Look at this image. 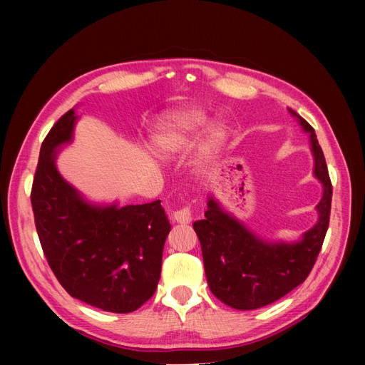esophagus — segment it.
<instances>
[{
	"mask_svg": "<svg viewBox=\"0 0 365 365\" xmlns=\"http://www.w3.org/2000/svg\"><path fill=\"white\" fill-rule=\"evenodd\" d=\"M192 219H193V215H192V210L189 207L176 210V212L173 213V220L176 224H190Z\"/></svg>",
	"mask_w": 365,
	"mask_h": 365,
	"instance_id": "1",
	"label": "esophagus"
}]
</instances>
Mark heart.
<instances>
[{"label": "heart", "mask_w": 365, "mask_h": 365, "mask_svg": "<svg viewBox=\"0 0 365 365\" xmlns=\"http://www.w3.org/2000/svg\"><path fill=\"white\" fill-rule=\"evenodd\" d=\"M208 123V115L204 111H182L165 117L155 134L150 138V149L161 160H173L192 146L195 138L201 134ZM227 130L222 123H216L210 128L207 148L210 153H215L224 145Z\"/></svg>", "instance_id": "obj_1"}]
</instances>
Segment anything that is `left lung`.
Returning a JSON list of instances; mask_svg holds the SVG:
<instances>
[{"mask_svg":"<svg viewBox=\"0 0 365 365\" xmlns=\"http://www.w3.org/2000/svg\"><path fill=\"white\" fill-rule=\"evenodd\" d=\"M288 111L309 134L312 175L323 187V196L315 207V225L294 242L268 240L227 212L212 192L207 195L205 219L193 224L201 242L210 291L239 311L268 306L302 284L312 271L329 227L332 184L323 150L314 128L291 108Z\"/></svg>","mask_w":365,"mask_h":365,"instance_id":"left-lung-1","label":"left lung"}]
</instances>
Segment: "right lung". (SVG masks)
<instances>
[{"label": "right lung", "instance_id": "1", "mask_svg": "<svg viewBox=\"0 0 365 365\" xmlns=\"http://www.w3.org/2000/svg\"><path fill=\"white\" fill-rule=\"evenodd\" d=\"M79 115L63 114L43 140L31 207L43 254L71 297L106 312L129 314L157 289L170 222L161 201L120 207L93 202L63 178L56 160Z\"/></svg>", "mask_w": 365, "mask_h": 365}]
</instances>
